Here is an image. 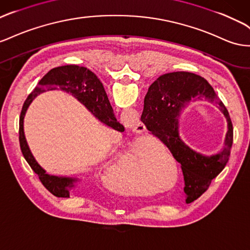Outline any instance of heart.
I'll list each match as a JSON object with an SVG mask.
<instances>
[{
    "mask_svg": "<svg viewBox=\"0 0 250 250\" xmlns=\"http://www.w3.org/2000/svg\"><path fill=\"white\" fill-rule=\"evenodd\" d=\"M129 163L132 167L133 171L136 173H141L143 171L144 161L140 157L138 148H132L128 158L122 153L112 152L108 162V165L110 171H118L126 169V168H128ZM127 191L129 193H139L142 191V185L140 184V182H138L137 178H132V183L127 187Z\"/></svg>",
    "mask_w": 250,
    "mask_h": 250,
    "instance_id": "heart-1",
    "label": "heart"
}]
</instances>
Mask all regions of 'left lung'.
Returning a JSON list of instances; mask_svg holds the SVG:
<instances>
[{
  "label": "left lung",
  "mask_w": 250,
  "mask_h": 250,
  "mask_svg": "<svg viewBox=\"0 0 250 250\" xmlns=\"http://www.w3.org/2000/svg\"><path fill=\"white\" fill-rule=\"evenodd\" d=\"M204 100L218 106L228 122L225 147L210 156L192 150L180 139L178 132L181 112L191 103ZM141 121L148 130L164 142L181 164L186 203L197 200L223 170L233 141L232 123L228 110L212 87L205 79L192 72L165 73L148 88Z\"/></svg>",
  "instance_id": "obj_1"
}]
</instances>
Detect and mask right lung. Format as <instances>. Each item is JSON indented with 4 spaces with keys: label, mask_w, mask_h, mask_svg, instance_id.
I'll return each instance as SVG.
<instances>
[{
    "label": "right lung",
    "mask_w": 250,
    "mask_h": 250,
    "mask_svg": "<svg viewBox=\"0 0 250 250\" xmlns=\"http://www.w3.org/2000/svg\"><path fill=\"white\" fill-rule=\"evenodd\" d=\"M62 90L70 93L79 102L82 103L88 109L94 118L101 123L111 127L118 131H124V126L120 124L113 114L112 107L108 97L105 92L103 84L92 71L78 65L60 66L51 69L40 81L38 87L33 90L23 105L21 116H20V146L24 158L38 175L42 184L53 195L58 198H69L70 190L77 186L81 179L78 177H67V175H55L47 173L33 157L30 148L27 143L24 133V119L27 109L40 93L46 90Z\"/></svg>",
    "instance_id": "right-lung-1"
}]
</instances>
